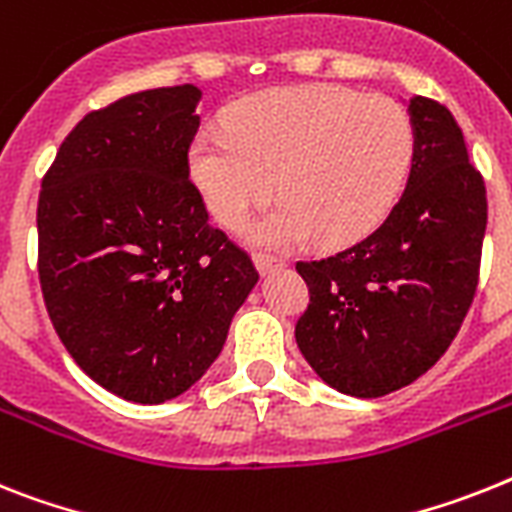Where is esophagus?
Returning <instances> with one entry per match:
<instances>
[{
  "instance_id": "1",
  "label": "esophagus",
  "mask_w": 512,
  "mask_h": 512,
  "mask_svg": "<svg viewBox=\"0 0 512 512\" xmlns=\"http://www.w3.org/2000/svg\"><path fill=\"white\" fill-rule=\"evenodd\" d=\"M253 264H256L259 274H269V272H274V269H282V266H285L280 259L266 256V253H256V256H253Z\"/></svg>"
}]
</instances>
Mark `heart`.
<instances>
[{"label": "heart", "instance_id": "b5f03b06", "mask_svg": "<svg viewBox=\"0 0 512 512\" xmlns=\"http://www.w3.org/2000/svg\"><path fill=\"white\" fill-rule=\"evenodd\" d=\"M413 149L411 114L390 96L269 88L238 101L227 130L198 133L190 175L222 225H238L274 180L282 201L243 227L256 246L290 248L311 235L345 243L377 227L398 201Z\"/></svg>", "mask_w": 512, "mask_h": 512}]
</instances>
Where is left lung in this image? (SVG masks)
I'll return each mask as SVG.
<instances>
[{
    "label": "left lung",
    "mask_w": 512,
    "mask_h": 512,
    "mask_svg": "<svg viewBox=\"0 0 512 512\" xmlns=\"http://www.w3.org/2000/svg\"><path fill=\"white\" fill-rule=\"evenodd\" d=\"M416 149L403 196L369 238L298 261L311 293L295 324L308 366L337 392L382 398L445 356L476 285L487 188L450 109L408 101Z\"/></svg>",
    "instance_id": "left-lung-1"
}]
</instances>
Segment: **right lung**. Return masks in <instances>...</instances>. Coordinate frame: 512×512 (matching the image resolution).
Masks as SVG:
<instances>
[{
  "instance_id": "obj_1",
  "label": "right lung",
  "mask_w": 512,
  "mask_h": 512,
  "mask_svg": "<svg viewBox=\"0 0 512 512\" xmlns=\"http://www.w3.org/2000/svg\"><path fill=\"white\" fill-rule=\"evenodd\" d=\"M198 101L185 83L86 114L38 196L49 319L80 369L130 403H164L204 377L259 282L188 180Z\"/></svg>"
}]
</instances>
